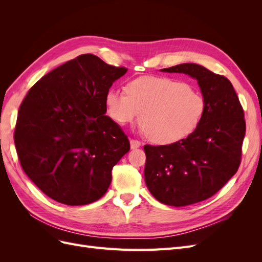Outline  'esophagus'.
Here are the masks:
<instances>
[{
    "instance_id": "esophagus-1",
    "label": "esophagus",
    "mask_w": 262,
    "mask_h": 262,
    "mask_svg": "<svg viewBox=\"0 0 262 262\" xmlns=\"http://www.w3.org/2000/svg\"><path fill=\"white\" fill-rule=\"evenodd\" d=\"M130 146L132 149L134 148H138L141 146V142L137 141V140H130Z\"/></svg>"
}]
</instances>
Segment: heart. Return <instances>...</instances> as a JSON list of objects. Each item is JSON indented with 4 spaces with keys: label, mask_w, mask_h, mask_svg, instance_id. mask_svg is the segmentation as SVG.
I'll use <instances>...</instances> for the list:
<instances>
[{
    "label": "heart",
    "mask_w": 262,
    "mask_h": 262,
    "mask_svg": "<svg viewBox=\"0 0 262 262\" xmlns=\"http://www.w3.org/2000/svg\"><path fill=\"white\" fill-rule=\"evenodd\" d=\"M125 92L114 89L107 92L108 116L120 125L130 124L141 116L143 131L156 144L168 145L186 139L204 116L202 94L173 78L139 77L125 85Z\"/></svg>",
    "instance_id": "heart-1"
}]
</instances>
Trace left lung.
<instances>
[{
	"label": "left lung",
	"instance_id": "left-lung-1",
	"mask_svg": "<svg viewBox=\"0 0 262 262\" xmlns=\"http://www.w3.org/2000/svg\"><path fill=\"white\" fill-rule=\"evenodd\" d=\"M162 72L184 73L196 80L205 100L199 126L169 145H145L144 179L160 202L185 207L215 194L238 169L246 132L244 110L232 83L195 63Z\"/></svg>",
	"mask_w": 262,
	"mask_h": 262
}]
</instances>
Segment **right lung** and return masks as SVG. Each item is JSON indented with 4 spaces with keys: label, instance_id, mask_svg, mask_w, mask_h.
<instances>
[{
    "label": "right lung",
    "instance_id": "1",
    "mask_svg": "<svg viewBox=\"0 0 262 262\" xmlns=\"http://www.w3.org/2000/svg\"><path fill=\"white\" fill-rule=\"evenodd\" d=\"M126 71L82 54L42 76L24 98L15 146L24 171L51 199L84 205L106 193L130 143L106 116L105 97Z\"/></svg>",
    "mask_w": 262,
    "mask_h": 262
}]
</instances>
